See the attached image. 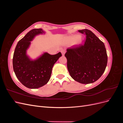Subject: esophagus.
Masks as SVG:
<instances>
[{
	"label": "esophagus",
	"mask_w": 123,
	"mask_h": 123,
	"mask_svg": "<svg viewBox=\"0 0 123 123\" xmlns=\"http://www.w3.org/2000/svg\"><path fill=\"white\" fill-rule=\"evenodd\" d=\"M61 53H62V55H64V54H65V51H64V50H62V51H61Z\"/></svg>",
	"instance_id": "1"
}]
</instances>
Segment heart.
Wrapping results in <instances>:
<instances>
[{
	"mask_svg": "<svg viewBox=\"0 0 123 123\" xmlns=\"http://www.w3.org/2000/svg\"><path fill=\"white\" fill-rule=\"evenodd\" d=\"M70 39L72 41H75V40H77L78 43L81 42V38L80 37H79V36L78 35H74V36H71L70 37Z\"/></svg>",
	"mask_w": 123,
	"mask_h": 123,
	"instance_id": "obj_1",
	"label": "heart"
}]
</instances>
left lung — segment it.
I'll return each mask as SVG.
<instances>
[{"mask_svg":"<svg viewBox=\"0 0 123 123\" xmlns=\"http://www.w3.org/2000/svg\"><path fill=\"white\" fill-rule=\"evenodd\" d=\"M86 35L83 44L73 46L67 50V68L75 81L87 84L101 77L107 65L108 57L104 43L88 29L79 30Z\"/></svg>","mask_w":123,"mask_h":123,"instance_id":"obj_1","label":"left lung"}]
</instances>
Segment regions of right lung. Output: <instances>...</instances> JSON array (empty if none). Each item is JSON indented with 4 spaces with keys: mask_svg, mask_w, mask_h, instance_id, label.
I'll list each match as a JSON object with an SVG mask.
<instances>
[{
    "mask_svg": "<svg viewBox=\"0 0 123 123\" xmlns=\"http://www.w3.org/2000/svg\"><path fill=\"white\" fill-rule=\"evenodd\" d=\"M43 33L42 29H32L18 42L14 51V71L20 83L28 88L36 89L46 85L50 79L54 64L62 55L61 52L55 55L45 53L34 61L28 58L26 50L30 41L35 35Z\"/></svg>",
    "mask_w": 123,
    "mask_h": 123,
    "instance_id": "right-lung-1",
    "label": "right lung"
}]
</instances>
